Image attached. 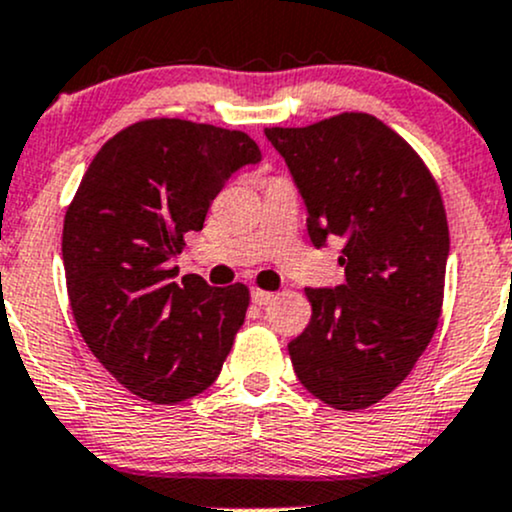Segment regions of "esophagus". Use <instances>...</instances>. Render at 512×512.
Returning <instances> with one entry per match:
<instances>
[{
  "instance_id": "obj_1",
  "label": "esophagus",
  "mask_w": 512,
  "mask_h": 512,
  "mask_svg": "<svg viewBox=\"0 0 512 512\" xmlns=\"http://www.w3.org/2000/svg\"><path fill=\"white\" fill-rule=\"evenodd\" d=\"M251 300H254V305L263 307L273 300V293H268V290H261V288H251Z\"/></svg>"
}]
</instances>
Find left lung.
I'll use <instances>...</instances> for the list:
<instances>
[{"mask_svg": "<svg viewBox=\"0 0 512 512\" xmlns=\"http://www.w3.org/2000/svg\"><path fill=\"white\" fill-rule=\"evenodd\" d=\"M320 249L346 239L339 288H307L310 324L288 344L300 383L337 410L376 405L417 364L442 315L449 227L442 195L403 136L364 112L266 129Z\"/></svg>", "mask_w": 512, "mask_h": 512, "instance_id": "8db88e82", "label": "left lung"}]
</instances>
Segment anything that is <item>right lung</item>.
Instances as JSON below:
<instances>
[{
    "instance_id": "add662e5",
    "label": "right lung",
    "mask_w": 512,
    "mask_h": 512,
    "mask_svg": "<svg viewBox=\"0 0 512 512\" xmlns=\"http://www.w3.org/2000/svg\"><path fill=\"white\" fill-rule=\"evenodd\" d=\"M261 161L244 131L144 119L107 141L65 212L63 266L75 324L126 390L183 403L217 381L249 288L173 283L168 261L200 232L234 170Z\"/></svg>"
}]
</instances>
